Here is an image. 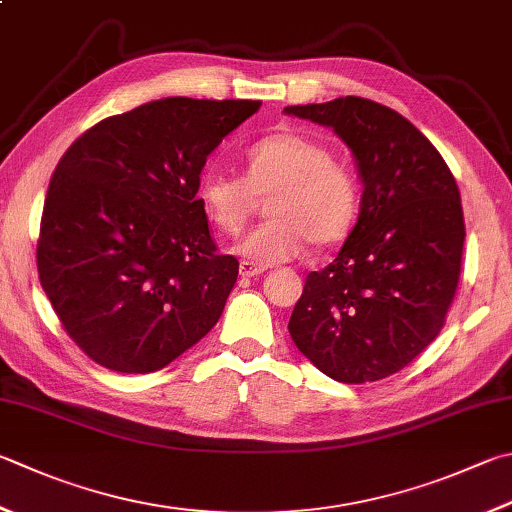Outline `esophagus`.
<instances>
[{
  "mask_svg": "<svg viewBox=\"0 0 512 512\" xmlns=\"http://www.w3.org/2000/svg\"><path fill=\"white\" fill-rule=\"evenodd\" d=\"M265 269H267L265 265L254 263V260H240V265H238V272H240V276H243V278H252V276L263 274Z\"/></svg>",
  "mask_w": 512,
  "mask_h": 512,
  "instance_id": "34e87169",
  "label": "esophagus"
}]
</instances>
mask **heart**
Here are the masks:
<instances>
[{"label":"heart","mask_w":512,"mask_h":512,"mask_svg":"<svg viewBox=\"0 0 512 512\" xmlns=\"http://www.w3.org/2000/svg\"><path fill=\"white\" fill-rule=\"evenodd\" d=\"M269 198V218L240 240L236 252L260 265L296 258L307 243H343L359 218L361 189L354 169L327 144L278 131L245 151V176L207 173L198 202L220 234L236 236Z\"/></svg>","instance_id":"heart-1"}]
</instances>
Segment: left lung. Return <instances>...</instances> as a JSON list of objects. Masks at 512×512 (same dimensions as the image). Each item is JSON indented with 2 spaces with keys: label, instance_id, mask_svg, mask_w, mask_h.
<instances>
[{
  "label": "left lung",
  "instance_id": "obj_1",
  "mask_svg": "<svg viewBox=\"0 0 512 512\" xmlns=\"http://www.w3.org/2000/svg\"><path fill=\"white\" fill-rule=\"evenodd\" d=\"M285 113L339 133L363 180L356 227L305 278L287 330L334 381L385 379L437 339L455 301L466 238L455 176L435 144L379 102L347 95Z\"/></svg>",
  "mask_w": 512,
  "mask_h": 512
}]
</instances>
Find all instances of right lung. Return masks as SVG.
I'll return each mask as SVG.
<instances>
[{
  "label": "right lung",
  "instance_id": "add662e5",
  "mask_svg": "<svg viewBox=\"0 0 512 512\" xmlns=\"http://www.w3.org/2000/svg\"><path fill=\"white\" fill-rule=\"evenodd\" d=\"M258 109V100H156L104 118L57 162L37 274L95 363L156 372L218 323L238 260L211 238L200 171Z\"/></svg>",
  "mask_w": 512,
  "mask_h": 512
}]
</instances>
